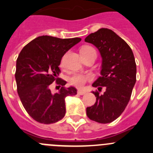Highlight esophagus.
Listing matches in <instances>:
<instances>
[{"instance_id": "obj_1", "label": "esophagus", "mask_w": 153, "mask_h": 153, "mask_svg": "<svg viewBox=\"0 0 153 153\" xmlns=\"http://www.w3.org/2000/svg\"><path fill=\"white\" fill-rule=\"evenodd\" d=\"M77 93H78V94H79V95H84L85 93H86V92L83 91V90H78V91H77Z\"/></svg>"}]
</instances>
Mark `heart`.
I'll list each match as a JSON object with an SVG mask.
<instances>
[{
	"mask_svg": "<svg viewBox=\"0 0 153 153\" xmlns=\"http://www.w3.org/2000/svg\"><path fill=\"white\" fill-rule=\"evenodd\" d=\"M80 52L83 56L90 54L92 53H94L97 54L95 49L93 47H90V46H84V47H83ZM60 65H61V67L63 66V59H62L61 62H60ZM92 79H93V75L90 74H76L73 76H71V78L70 79V83L73 86L81 88V87L84 86V85L86 84L87 81L91 80Z\"/></svg>",
	"mask_w": 153,
	"mask_h": 153,
	"instance_id": "b5f03b06",
	"label": "heart"
}]
</instances>
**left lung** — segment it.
<instances>
[{"mask_svg":"<svg viewBox=\"0 0 153 153\" xmlns=\"http://www.w3.org/2000/svg\"><path fill=\"white\" fill-rule=\"evenodd\" d=\"M85 41L98 48L102 56L101 76L93 83L96 102L86 108L90 120L109 123L117 120L130 100L136 81L134 55L126 42L112 30L101 28L86 36ZM104 87L103 94L99 92Z\"/></svg>","mask_w":153,"mask_h":153,"instance_id":"8db88e82","label":"left lung"}]
</instances>
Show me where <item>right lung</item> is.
<instances>
[{
  "mask_svg": "<svg viewBox=\"0 0 153 153\" xmlns=\"http://www.w3.org/2000/svg\"><path fill=\"white\" fill-rule=\"evenodd\" d=\"M81 40L79 37L60 39L40 36L21 51L16 63L17 90L24 109L35 121L44 124L58 122L66 113L65 98L76 94V88L65 87L67 82L57 77L59 66L67 51ZM53 82L61 87L51 93Z\"/></svg>",
  "mask_w": 153,
  "mask_h": 153,
  "instance_id": "right-lung-1",
  "label": "right lung"
}]
</instances>
